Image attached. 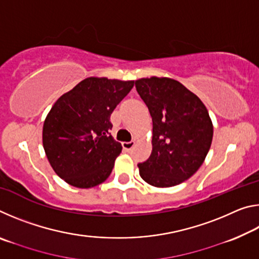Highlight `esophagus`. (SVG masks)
I'll return each instance as SVG.
<instances>
[{"label": "esophagus", "instance_id": "1", "mask_svg": "<svg viewBox=\"0 0 259 259\" xmlns=\"http://www.w3.org/2000/svg\"><path fill=\"white\" fill-rule=\"evenodd\" d=\"M122 146H123L124 151H130L135 146V142H124L122 143Z\"/></svg>", "mask_w": 259, "mask_h": 259}]
</instances>
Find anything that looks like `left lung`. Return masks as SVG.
<instances>
[{"label": "left lung", "mask_w": 259, "mask_h": 259, "mask_svg": "<svg viewBox=\"0 0 259 259\" xmlns=\"http://www.w3.org/2000/svg\"><path fill=\"white\" fill-rule=\"evenodd\" d=\"M136 89L153 121L152 153L138 164L140 177L155 187L176 186L198 171L211 146L208 109L174 78H139Z\"/></svg>", "instance_id": "1"}]
</instances>
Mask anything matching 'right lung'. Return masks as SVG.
Here are the masks:
<instances>
[{
  "instance_id": "right-lung-1",
  "label": "right lung",
  "mask_w": 259,
  "mask_h": 259,
  "mask_svg": "<svg viewBox=\"0 0 259 259\" xmlns=\"http://www.w3.org/2000/svg\"><path fill=\"white\" fill-rule=\"evenodd\" d=\"M134 84L87 77L51 107L43 124V147L54 171L69 185L91 188L111 175L122 146L109 135V119Z\"/></svg>"
}]
</instances>
